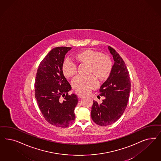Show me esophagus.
<instances>
[{"instance_id": "1", "label": "esophagus", "mask_w": 161, "mask_h": 161, "mask_svg": "<svg viewBox=\"0 0 161 161\" xmlns=\"http://www.w3.org/2000/svg\"><path fill=\"white\" fill-rule=\"evenodd\" d=\"M78 97L79 98H82L84 97V95L82 94V93H78Z\"/></svg>"}]
</instances>
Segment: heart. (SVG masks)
I'll return each instance as SVG.
<instances>
[{"label":"heart","mask_w":161,"mask_h":161,"mask_svg":"<svg viewBox=\"0 0 161 161\" xmlns=\"http://www.w3.org/2000/svg\"><path fill=\"white\" fill-rule=\"evenodd\" d=\"M74 57L79 62L89 64L88 73H93L100 81H104L109 77L112 70V63L109 57L91 49H86L76 53ZM63 73L67 78H72L77 72V66L75 62L66 58L63 63ZM73 88L75 91L86 93L97 86V81L93 75L78 76L73 79Z\"/></svg>","instance_id":"heart-1"}]
</instances>
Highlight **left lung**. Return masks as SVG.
Masks as SVG:
<instances>
[{
	"instance_id": "1",
	"label": "left lung",
	"mask_w": 161,
	"mask_h": 161,
	"mask_svg": "<svg viewBox=\"0 0 161 161\" xmlns=\"http://www.w3.org/2000/svg\"><path fill=\"white\" fill-rule=\"evenodd\" d=\"M114 64L109 76L99 89L105 99L101 104L93 101L91 117L95 123L107 126L116 122L126 108L131 89L130 78L124 60L113 48L108 47Z\"/></svg>"
}]
</instances>
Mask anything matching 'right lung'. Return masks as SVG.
Masks as SVG:
<instances>
[{
	"label": "right lung",
	"instance_id": "right-lung-1",
	"mask_svg": "<svg viewBox=\"0 0 161 161\" xmlns=\"http://www.w3.org/2000/svg\"><path fill=\"white\" fill-rule=\"evenodd\" d=\"M71 48H53L40 63L35 80V97L43 117L50 124L62 128L72 124L78 102L76 95L68 94L71 86L62 69L64 56Z\"/></svg>",
	"mask_w": 161,
	"mask_h": 161
}]
</instances>
